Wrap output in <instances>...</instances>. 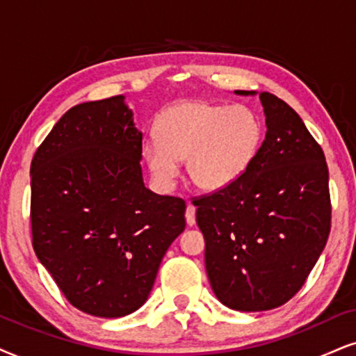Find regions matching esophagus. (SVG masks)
<instances>
[{
    "instance_id": "1",
    "label": "esophagus",
    "mask_w": 356,
    "mask_h": 356,
    "mask_svg": "<svg viewBox=\"0 0 356 356\" xmlns=\"http://www.w3.org/2000/svg\"><path fill=\"white\" fill-rule=\"evenodd\" d=\"M186 220H187V225H195V207L192 204L187 205V210H186Z\"/></svg>"
}]
</instances>
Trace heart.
Listing matches in <instances>:
<instances>
[{
	"mask_svg": "<svg viewBox=\"0 0 356 356\" xmlns=\"http://www.w3.org/2000/svg\"><path fill=\"white\" fill-rule=\"evenodd\" d=\"M157 141L143 149L152 177L170 186L179 161L200 191L218 192L235 184L253 163L261 143V123L250 108L210 102H181L157 121Z\"/></svg>",
	"mask_w": 356,
	"mask_h": 356,
	"instance_id": "heart-1",
	"label": "heart"
}]
</instances>
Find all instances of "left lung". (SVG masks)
I'll list each match as a JSON object with an SVG mask.
<instances>
[{"instance_id":"obj_1","label":"left lung","mask_w":356,"mask_h":356,"mask_svg":"<svg viewBox=\"0 0 356 356\" xmlns=\"http://www.w3.org/2000/svg\"><path fill=\"white\" fill-rule=\"evenodd\" d=\"M238 95L253 92L236 90ZM266 138L233 186L193 197L205 238V269L227 307L259 312L304 286L332 222L323 151L281 98L259 93Z\"/></svg>"}]
</instances>
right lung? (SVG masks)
Returning a JSON list of instances; mask_svg holds the SVG:
<instances>
[{"mask_svg":"<svg viewBox=\"0 0 356 356\" xmlns=\"http://www.w3.org/2000/svg\"><path fill=\"white\" fill-rule=\"evenodd\" d=\"M116 95L70 108L31 163L33 248L65 299L95 317L141 307L186 202L145 187L143 134Z\"/></svg>","mask_w":356,"mask_h":356,"instance_id":"obj_1","label":"right lung"}]
</instances>
